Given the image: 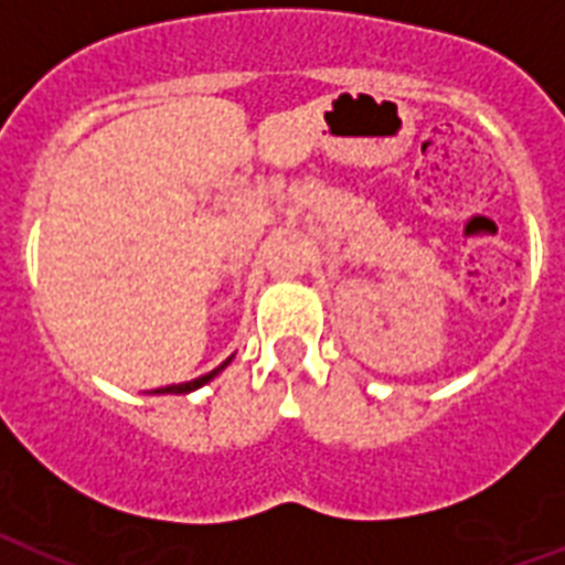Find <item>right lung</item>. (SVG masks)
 Masks as SVG:
<instances>
[{"instance_id": "add662e5", "label": "right lung", "mask_w": 565, "mask_h": 565, "mask_svg": "<svg viewBox=\"0 0 565 565\" xmlns=\"http://www.w3.org/2000/svg\"><path fill=\"white\" fill-rule=\"evenodd\" d=\"M231 363V358L225 363H222V366H216V370L213 372H207V375H202V377H193V381H188V384H172V386H161V390H152V393H193V390H199V386L202 384H207V381H213V377L220 375L222 370H225V366H228Z\"/></svg>"}]
</instances>
